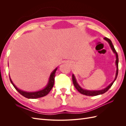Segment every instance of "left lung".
I'll list each match as a JSON object with an SVG mask.
<instances>
[{
  "label": "left lung",
  "instance_id": "1",
  "mask_svg": "<svg viewBox=\"0 0 126 126\" xmlns=\"http://www.w3.org/2000/svg\"><path fill=\"white\" fill-rule=\"evenodd\" d=\"M104 39L106 41L108 42V44H109L110 48H111V49L112 52H113V54H115V56H116L115 64H116V72L115 78V79H114L113 81L111 83H110V85H109L107 87H106L105 88H104V89H101V90H89L83 89L82 87H81L79 85V83L77 82V79H76L75 75L74 74H72V82H73L74 85L76 89H77L80 94L86 95V96H97V95L102 94H103L105 93L106 91H107L109 90L110 88L112 86L113 82H115V81L116 80V79L117 77L118 72V62H119V59H118V54H117V52H116L115 48H114V47H113L111 41L109 39L107 38V37H105Z\"/></svg>",
  "mask_w": 126,
  "mask_h": 126
}]
</instances>
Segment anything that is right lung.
Instances as JSON below:
<instances>
[{
  "instance_id": "obj_1",
  "label": "right lung",
  "mask_w": 126,
  "mask_h": 126,
  "mask_svg": "<svg viewBox=\"0 0 126 126\" xmlns=\"http://www.w3.org/2000/svg\"><path fill=\"white\" fill-rule=\"evenodd\" d=\"M58 67H56L55 69L53 70L50 74V76H49V78L48 79V81L47 85L46 86L45 88H44L43 89H40L39 90L36 91H32V92H29V91H26L24 90H21L20 89L16 87V86L15 85L14 82H13L12 80H11L10 75H9V78H10V80L11 83H12V85L13 86L15 87V88L17 90V91H18L22 96H23L24 97L28 98V99H36L38 98H40V97H43L45 96H46L47 94H49V93L50 92V91L51 90L53 86H54V82H55V73L56 72V70L57 69Z\"/></svg>"
}]
</instances>
